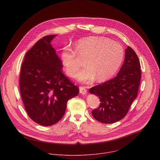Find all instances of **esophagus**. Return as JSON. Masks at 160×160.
Returning <instances> with one entry per match:
<instances>
[{"instance_id":"obj_1","label":"esophagus","mask_w":160,"mask_h":160,"mask_svg":"<svg viewBox=\"0 0 160 160\" xmlns=\"http://www.w3.org/2000/svg\"><path fill=\"white\" fill-rule=\"evenodd\" d=\"M79 92L82 94H86L87 93L86 88L84 86H80L79 87Z\"/></svg>"}]
</instances>
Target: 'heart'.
Listing matches in <instances>:
<instances>
[{
  "mask_svg": "<svg viewBox=\"0 0 160 160\" xmlns=\"http://www.w3.org/2000/svg\"><path fill=\"white\" fill-rule=\"evenodd\" d=\"M72 50L64 47L60 60L67 74L74 77L81 67L78 57L84 58V68L77 74L82 82H89L96 77L98 81L113 76L121 66L124 58V49L120 44L104 37L91 36L79 39Z\"/></svg>",
  "mask_w": 160,
  "mask_h": 160,
  "instance_id": "b5f03b06",
  "label": "heart"
}]
</instances>
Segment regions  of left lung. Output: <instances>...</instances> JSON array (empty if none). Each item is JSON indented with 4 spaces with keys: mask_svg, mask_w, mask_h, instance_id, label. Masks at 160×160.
Listing matches in <instances>:
<instances>
[{
    "mask_svg": "<svg viewBox=\"0 0 160 160\" xmlns=\"http://www.w3.org/2000/svg\"><path fill=\"white\" fill-rule=\"evenodd\" d=\"M140 79L138 58L128 46L124 62L117 76L89 89L90 93L98 96L100 101L99 107L92 111L93 118L105 124L114 123L124 118L137 98Z\"/></svg>",
    "mask_w": 160,
    "mask_h": 160,
    "instance_id": "8db88e82",
    "label": "left lung"
}]
</instances>
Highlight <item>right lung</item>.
I'll return each mask as SVG.
<instances>
[{
  "instance_id": "right-lung-1",
  "label": "right lung",
  "mask_w": 160,
  "mask_h": 160,
  "mask_svg": "<svg viewBox=\"0 0 160 160\" xmlns=\"http://www.w3.org/2000/svg\"><path fill=\"white\" fill-rule=\"evenodd\" d=\"M55 36L43 37L26 52L20 75L24 108L32 121L44 126L58 122L68 100L79 91L63 73L61 60L50 44Z\"/></svg>"
}]
</instances>
